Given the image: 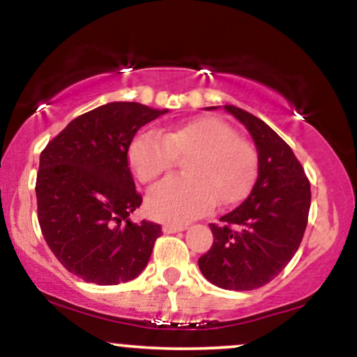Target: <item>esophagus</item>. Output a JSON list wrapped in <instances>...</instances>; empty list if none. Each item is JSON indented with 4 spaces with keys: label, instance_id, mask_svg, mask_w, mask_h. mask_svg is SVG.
Wrapping results in <instances>:
<instances>
[{
    "label": "esophagus",
    "instance_id": "34e87169",
    "mask_svg": "<svg viewBox=\"0 0 357 357\" xmlns=\"http://www.w3.org/2000/svg\"><path fill=\"white\" fill-rule=\"evenodd\" d=\"M186 230V225H174V223H166L162 227V231L165 233H176V231H183Z\"/></svg>",
    "mask_w": 357,
    "mask_h": 357
}]
</instances>
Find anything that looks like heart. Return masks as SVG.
Segmentation results:
<instances>
[{"mask_svg":"<svg viewBox=\"0 0 357 357\" xmlns=\"http://www.w3.org/2000/svg\"><path fill=\"white\" fill-rule=\"evenodd\" d=\"M186 157L188 176L167 178L147 192L146 208L154 218L183 223L208 213L216 202L233 206L247 198L257 181V147L220 117H196L169 127L162 136L141 132L127 153L141 183L155 181Z\"/></svg>","mask_w":357,"mask_h":357,"instance_id":"1","label":"heart"}]
</instances>
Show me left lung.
I'll return each instance as SVG.
<instances>
[{"mask_svg":"<svg viewBox=\"0 0 357 357\" xmlns=\"http://www.w3.org/2000/svg\"><path fill=\"white\" fill-rule=\"evenodd\" d=\"M248 129L258 151V178L236 210L210 223L213 245L199 270L227 290H255L272 282L301 247L310 210V183L290 146L272 127L225 105Z\"/></svg>","mask_w":357,"mask_h":357,"instance_id":"left-lung-1","label":"left lung"}]
</instances>
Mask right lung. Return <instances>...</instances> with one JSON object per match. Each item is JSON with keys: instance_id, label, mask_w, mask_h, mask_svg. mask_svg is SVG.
Instances as JSON below:
<instances>
[{"instance_id": "obj_1", "label": "right lung", "mask_w": 357, "mask_h": 357, "mask_svg": "<svg viewBox=\"0 0 357 357\" xmlns=\"http://www.w3.org/2000/svg\"><path fill=\"white\" fill-rule=\"evenodd\" d=\"M166 112L110 102L73 119L40 154V228L56 260L82 280L117 285L146 268L161 225L129 220L142 196L127 153L137 130Z\"/></svg>"}]
</instances>
